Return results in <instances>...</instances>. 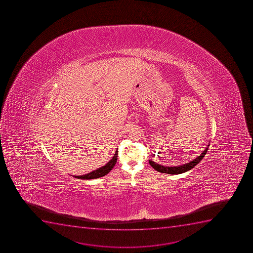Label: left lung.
<instances>
[{
	"label": "left lung",
	"instance_id": "1",
	"mask_svg": "<svg viewBox=\"0 0 253 253\" xmlns=\"http://www.w3.org/2000/svg\"><path fill=\"white\" fill-rule=\"evenodd\" d=\"M205 148V150L200 154L199 157L194 159L193 161H190V163H186V164H183L181 166H176V167H165V166L160 165L158 163H154L153 161L149 160L150 165L154 168L156 170H158L159 172L167 173V174H170V175H177V174H181V173L185 172L188 170H191L192 168H195V166L197 165L198 163H200V161L202 160L203 158L205 157V154L207 153L208 148Z\"/></svg>",
	"mask_w": 253,
	"mask_h": 253
}]
</instances>
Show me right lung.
<instances>
[{
  "instance_id": "right-lung-1",
  "label": "right lung",
  "mask_w": 253,
  "mask_h": 253,
  "mask_svg": "<svg viewBox=\"0 0 253 253\" xmlns=\"http://www.w3.org/2000/svg\"><path fill=\"white\" fill-rule=\"evenodd\" d=\"M118 158V148L115 151L114 157L111 158V160L109 163H106L105 166H103L101 168H98L96 170H93L91 172L85 174L83 175H74V177L78 178L81 180H90V179H96V178L101 177L104 175H107L110 170H112L113 168L115 167V163L117 162Z\"/></svg>"
}]
</instances>
